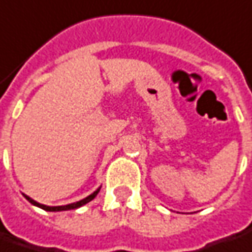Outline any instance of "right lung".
Masks as SVG:
<instances>
[{
    "label": "right lung",
    "mask_w": 252,
    "mask_h": 252,
    "mask_svg": "<svg viewBox=\"0 0 252 252\" xmlns=\"http://www.w3.org/2000/svg\"><path fill=\"white\" fill-rule=\"evenodd\" d=\"M100 188L101 187H99L96 191H93L91 195H88L86 198H83V199H81V201H78V202H74V204H68V205H61V206H48V205H43V204H39L37 201H34V199H32L31 196L25 195V198L31 202L32 205H34V206H37V208H40V209H44V211H47V212H61V211H71V209H78V208H81V206H83V205H86L88 202H91L92 199L94 198V196L99 194Z\"/></svg>",
    "instance_id": "1"
}]
</instances>
